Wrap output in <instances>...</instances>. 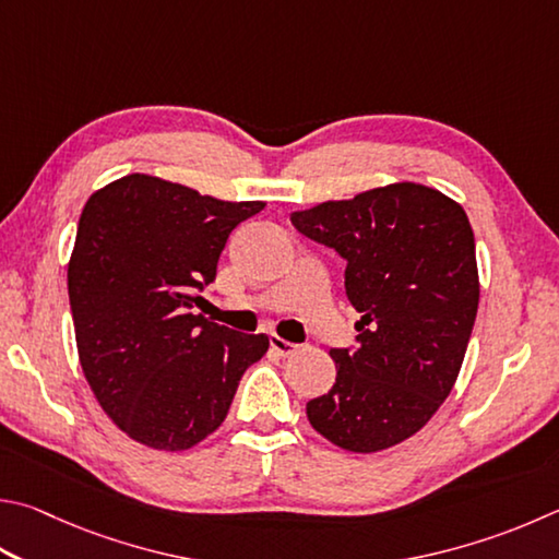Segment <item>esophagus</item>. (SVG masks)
Instances as JSON below:
<instances>
[{"instance_id":"esophagus-1","label":"esophagus","mask_w":559,"mask_h":559,"mask_svg":"<svg viewBox=\"0 0 559 559\" xmlns=\"http://www.w3.org/2000/svg\"><path fill=\"white\" fill-rule=\"evenodd\" d=\"M269 344H271V349L278 354V357H290V354L298 349L296 344L288 342V340H283V337H278V334H271V337H269Z\"/></svg>"}]
</instances>
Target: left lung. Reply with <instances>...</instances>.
Listing matches in <instances>:
<instances>
[{
    "label": "left lung",
    "instance_id": "left-lung-1",
    "mask_svg": "<svg viewBox=\"0 0 559 559\" xmlns=\"http://www.w3.org/2000/svg\"><path fill=\"white\" fill-rule=\"evenodd\" d=\"M290 222L347 261L344 288L361 312L357 347L330 349L337 379L308 420L342 450L393 448L438 413L472 337L479 271L466 212L440 190L393 182Z\"/></svg>",
    "mask_w": 559,
    "mask_h": 559
}]
</instances>
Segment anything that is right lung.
Wrapping results in <instances>:
<instances>
[{
    "label": "right lung",
    "instance_id": "1",
    "mask_svg": "<svg viewBox=\"0 0 559 559\" xmlns=\"http://www.w3.org/2000/svg\"><path fill=\"white\" fill-rule=\"evenodd\" d=\"M266 202H225L131 174L85 202L68 263L80 367L121 432L190 450L215 432L266 334L231 332L195 308L239 222Z\"/></svg>",
    "mask_w": 559,
    "mask_h": 559
}]
</instances>
